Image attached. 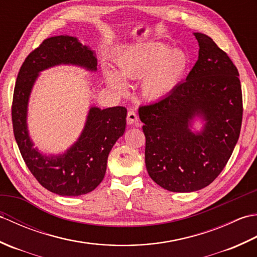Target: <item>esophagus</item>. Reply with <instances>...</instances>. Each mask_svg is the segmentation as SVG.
<instances>
[{"instance_id": "esophagus-1", "label": "esophagus", "mask_w": 257, "mask_h": 257, "mask_svg": "<svg viewBox=\"0 0 257 257\" xmlns=\"http://www.w3.org/2000/svg\"><path fill=\"white\" fill-rule=\"evenodd\" d=\"M138 114L136 113L135 111H133V110H130V111H128V113H127V122H128V124H134V123H137L138 122Z\"/></svg>"}]
</instances>
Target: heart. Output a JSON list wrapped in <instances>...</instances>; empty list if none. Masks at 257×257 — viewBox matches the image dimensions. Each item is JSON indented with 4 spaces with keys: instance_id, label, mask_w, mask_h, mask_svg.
<instances>
[{
    "instance_id": "1",
    "label": "heart",
    "mask_w": 257,
    "mask_h": 257,
    "mask_svg": "<svg viewBox=\"0 0 257 257\" xmlns=\"http://www.w3.org/2000/svg\"><path fill=\"white\" fill-rule=\"evenodd\" d=\"M116 65L118 72L102 67L107 85L119 94H125V79H139L140 90L149 100H159L169 96L181 83L189 66L188 55L178 48L169 50L160 43L133 46L120 55Z\"/></svg>"
}]
</instances>
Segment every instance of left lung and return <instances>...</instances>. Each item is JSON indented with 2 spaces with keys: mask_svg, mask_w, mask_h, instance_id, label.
I'll return each mask as SVG.
<instances>
[{
  "mask_svg": "<svg viewBox=\"0 0 257 257\" xmlns=\"http://www.w3.org/2000/svg\"><path fill=\"white\" fill-rule=\"evenodd\" d=\"M199 58L170 95L139 108L150 178L172 192L207 187L224 169L241 132L243 105L235 65L211 37L193 33ZM196 117L205 123L193 132Z\"/></svg>",
  "mask_w": 257,
  "mask_h": 257,
  "instance_id": "1",
  "label": "left lung"
}]
</instances>
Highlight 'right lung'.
Returning a JSON list of instances; mask_svg holds the SVG:
<instances>
[{
    "label": "right lung",
    "instance_id": "right-lung-1",
    "mask_svg": "<svg viewBox=\"0 0 257 257\" xmlns=\"http://www.w3.org/2000/svg\"><path fill=\"white\" fill-rule=\"evenodd\" d=\"M58 65H74L97 70L95 52L77 37L53 36L25 58L16 78L12 121L16 144L33 176L43 187L62 196H78L95 190L105 177L107 159L125 129L127 109L89 108L79 138L59 155H44L34 148L27 129V106L36 79L43 70Z\"/></svg>",
    "mask_w": 257,
    "mask_h": 257
}]
</instances>
